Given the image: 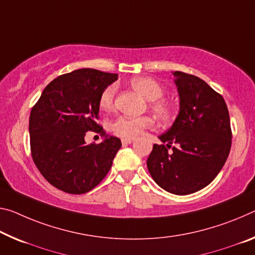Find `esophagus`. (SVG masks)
<instances>
[{
  "label": "esophagus",
  "mask_w": 255,
  "mask_h": 255,
  "mask_svg": "<svg viewBox=\"0 0 255 255\" xmlns=\"http://www.w3.org/2000/svg\"><path fill=\"white\" fill-rule=\"evenodd\" d=\"M134 140H135V138H131V137H130V138H123V139H121V143H123V144H130V143L134 142Z\"/></svg>",
  "instance_id": "esophagus-1"
}]
</instances>
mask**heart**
<instances>
[{
    "instance_id": "obj_1",
    "label": "heart",
    "mask_w": 255,
    "mask_h": 255,
    "mask_svg": "<svg viewBox=\"0 0 255 255\" xmlns=\"http://www.w3.org/2000/svg\"><path fill=\"white\" fill-rule=\"evenodd\" d=\"M130 86L135 91L140 93L145 99L152 101V109L160 118L167 119L170 117V107L168 106L164 101H159L161 96L163 95V90L161 85L153 78L145 76L135 77L130 80ZM117 93V86L115 84L109 85L104 91L101 93L99 106L101 110L109 111L113 107L115 102V96ZM153 125V120L149 117H119L111 123V129L116 135L125 137V138H130L135 137L145 128L151 127Z\"/></svg>"
}]
</instances>
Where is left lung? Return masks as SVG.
Instances as JSON below:
<instances>
[{"mask_svg": "<svg viewBox=\"0 0 255 255\" xmlns=\"http://www.w3.org/2000/svg\"><path fill=\"white\" fill-rule=\"evenodd\" d=\"M179 112L159 136L146 161L155 183L171 194L187 195L216 178L232 146L229 112L224 98L199 77L173 71ZM164 142L167 144L164 145ZM175 143L173 151L167 148Z\"/></svg>", "mask_w": 255, "mask_h": 255, "instance_id": "1", "label": "left lung"}]
</instances>
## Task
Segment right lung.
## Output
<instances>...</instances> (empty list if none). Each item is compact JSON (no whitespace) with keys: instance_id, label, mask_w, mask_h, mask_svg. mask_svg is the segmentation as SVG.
Instances as JSON below:
<instances>
[{"instance_id":"add662e5","label":"right lung","mask_w":255,"mask_h":255,"mask_svg":"<svg viewBox=\"0 0 255 255\" xmlns=\"http://www.w3.org/2000/svg\"><path fill=\"white\" fill-rule=\"evenodd\" d=\"M118 79L117 74L78 69L44 88L31 109V156L44 178L69 194H84L98 186L110 170L121 140L98 125L101 93ZM101 132L100 144L87 145L84 135Z\"/></svg>"}]
</instances>
